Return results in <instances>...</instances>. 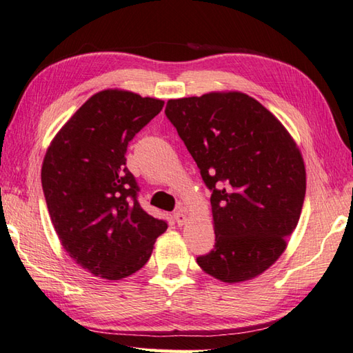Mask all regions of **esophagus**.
Wrapping results in <instances>:
<instances>
[{"label":"esophagus","instance_id":"esophagus-1","mask_svg":"<svg viewBox=\"0 0 353 353\" xmlns=\"http://www.w3.org/2000/svg\"><path fill=\"white\" fill-rule=\"evenodd\" d=\"M174 219H175V222H176L178 225H183L184 222H185V219H187V214L183 210H178V212L174 213Z\"/></svg>","mask_w":353,"mask_h":353}]
</instances>
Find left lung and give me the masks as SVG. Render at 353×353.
Segmentation results:
<instances>
[{
	"label": "left lung",
	"instance_id": "8db88e82",
	"mask_svg": "<svg viewBox=\"0 0 353 353\" xmlns=\"http://www.w3.org/2000/svg\"><path fill=\"white\" fill-rule=\"evenodd\" d=\"M164 112L212 192L214 248L198 265L227 283L262 274L285 251L303 207L306 172L296 141L267 108L237 91L172 99Z\"/></svg>",
	"mask_w": 353,
	"mask_h": 353
}]
</instances>
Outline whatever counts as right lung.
<instances>
[{
	"mask_svg": "<svg viewBox=\"0 0 353 353\" xmlns=\"http://www.w3.org/2000/svg\"><path fill=\"white\" fill-rule=\"evenodd\" d=\"M164 102L105 90L79 108L47 149L41 181L62 247L91 274L120 280L152 254L168 222L143 210L128 145Z\"/></svg>",
	"mask_w": 353,
	"mask_h": 353,
	"instance_id": "right-lung-1",
	"label": "right lung"
}]
</instances>
